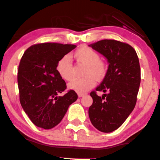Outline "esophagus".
<instances>
[{"instance_id":"1","label":"esophagus","mask_w":160,"mask_h":160,"mask_svg":"<svg viewBox=\"0 0 160 160\" xmlns=\"http://www.w3.org/2000/svg\"><path fill=\"white\" fill-rule=\"evenodd\" d=\"M77 95H78V97H83V96H85L86 93H78Z\"/></svg>"}]
</instances>
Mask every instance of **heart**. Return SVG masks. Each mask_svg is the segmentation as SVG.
I'll return each instance as SVG.
<instances>
[{
    "label": "heart",
    "instance_id": "b5f03b06",
    "mask_svg": "<svg viewBox=\"0 0 160 160\" xmlns=\"http://www.w3.org/2000/svg\"><path fill=\"white\" fill-rule=\"evenodd\" d=\"M74 58L78 62L87 65L85 77L72 80L68 87L71 90L79 93H83L92 89L96 85V79L102 80L107 72V67L104 62L100 61V55L94 49L88 46H82L75 52ZM56 71L63 80H71L73 77V66L71 58L68 55L62 57L58 61Z\"/></svg>",
    "mask_w": 160,
    "mask_h": 160
}]
</instances>
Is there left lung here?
Here are the masks:
<instances>
[{
	"label": "left lung",
	"instance_id": "obj_1",
	"mask_svg": "<svg viewBox=\"0 0 160 160\" xmlns=\"http://www.w3.org/2000/svg\"><path fill=\"white\" fill-rule=\"evenodd\" d=\"M102 54L108 70L96 91L90 92L92 104L89 117L99 131L109 133L118 128L134 110L140 83V68L136 52L128 44L104 39L89 45Z\"/></svg>",
	"mask_w": 160,
	"mask_h": 160
}]
</instances>
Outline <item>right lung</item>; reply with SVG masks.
I'll list each match as a JSON object with an SVG mask.
<instances>
[{
	"mask_svg": "<svg viewBox=\"0 0 160 160\" xmlns=\"http://www.w3.org/2000/svg\"><path fill=\"white\" fill-rule=\"evenodd\" d=\"M74 45L42 43L32 45L21 58L17 75L20 100L24 112L38 128H53L77 99L75 91L58 96L67 88L56 71L57 63L76 48Z\"/></svg>",
	"mask_w": 160,
	"mask_h": 160,
	"instance_id": "obj_1",
	"label": "right lung"
}]
</instances>
